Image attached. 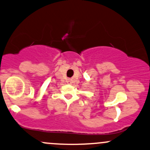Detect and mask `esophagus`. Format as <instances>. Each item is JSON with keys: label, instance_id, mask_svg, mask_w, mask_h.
<instances>
[{"label": "esophagus", "instance_id": "esophagus-1", "mask_svg": "<svg viewBox=\"0 0 150 150\" xmlns=\"http://www.w3.org/2000/svg\"><path fill=\"white\" fill-rule=\"evenodd\" d=\"M68 84H72V81H71V80H68Z\"/></svg>", "mask_w": 150, "mask_h": 150}]
</instances>
